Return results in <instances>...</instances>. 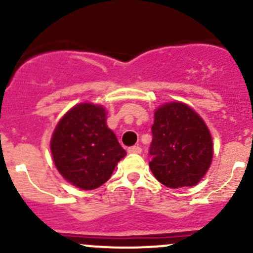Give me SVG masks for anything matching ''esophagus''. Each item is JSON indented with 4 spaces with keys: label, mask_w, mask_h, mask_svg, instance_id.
Masks as SVG:
<instances>
[{
    "label": "esophagus",
    "mask_w": 253,
    "mask_h": 253,
    "mask_svg": "<svg viewBox=\"0 0 253 253\" xmlns=\"http://www.w3.org/2000/svg\"><path fill=\"white\" fill-rule=\"evenodd\" d=\"M127 152H128V153H136V154H139V153L142 152V148L139 147V145H133V147H129L128 149H127Z\"/></svg>",
    "instance_id": "1"
}]
</instances>
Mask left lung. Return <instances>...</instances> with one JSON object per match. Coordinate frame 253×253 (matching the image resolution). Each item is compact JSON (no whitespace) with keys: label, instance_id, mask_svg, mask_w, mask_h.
Instances as JSON below:
<instances>
[{"label":"left lung","instance_id":"8db88e82","mask_svg":"<svg viewBox=\"0 0 253 253\" xmlns=\"http://www.w3.org/2000/svg\"><path fill=\"white\" fill-rule=\"evenodd\" d=\"M149 168L167 187H191L202 180L213 159L211 132L202 117L183 103L154 112Z\"/></svg>","mask_w":253,"mask_h":253}]
</instances>
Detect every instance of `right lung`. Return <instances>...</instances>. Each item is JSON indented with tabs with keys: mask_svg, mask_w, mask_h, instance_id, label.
<instances>
[{
	"mask_svg": "<svg viewBox=\"0 0 253 253\" xmlns=\"http://www.w3.org/2000/svg\"><path fill=\"white\" fill-rule=\"evenodd\" d=\"M50 148L58 172L82 190L100 187L126 155L106 126L105 108L91 103L67 111L53 131Z\"/></svg>",
	"mask_w": 253,
	"mask_h": 253,
	"instance_id": "obj_1",
	"label": "right lung"
}]
</instances>
